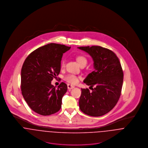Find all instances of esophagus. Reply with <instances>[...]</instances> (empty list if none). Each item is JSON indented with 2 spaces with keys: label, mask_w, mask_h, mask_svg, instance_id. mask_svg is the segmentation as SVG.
Here are the masks:
<instances>
[{
  "label": "esophagus",
  "mask_w": 148,
  "mask_h": 148,
  "mask_svg": "<svg viewBox=\"0 0 148 148\" xmlns=\"http://www.w3.org/2000/svg\"><path fill=\"white\" fill-rule=\"evenodd\" d=\"M67 87H68V89H72L74 88L75 86H73V85H72L68 84H67Z\"/></svg>",
  "instance_id": "34e87169"
}]
</instances>
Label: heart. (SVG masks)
Masks as SVG:
<instances>
[{"instance_id":"b5f03b06","label":"heart","mask_w":148,"mask_h":148,"mask_svg":"<svg viewBox=\"0 0 148 148\" xmlns=\"http://www.w3.org/2000/svg\"><path fill=\"white\" fill-rule=\"evenodd\" d=\"M76 60L80 65H82L83 64H86L87 63V59L86 58L83 56V55H79L76 57ZM62 68H64L65 66V60H63L61 63ZM79 77L77 76L73 75V74H68L64 76V80L72 84H76L79 82Z\"/></svg>"}]
</instances>
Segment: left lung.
Masks as SVG:
<instances>
[{"instance_id": "obj_1", "label": "left lung", "mask_w": 148, "mask_h": 148, "mask_svg": "<svg viewBox=\"0 0 148 148\" xmlns=\"http://www.w3.org/2000/svg\"><path fill=\"white\" fill-rule=\"evenodd\" d=\"M78 48L92 56L95 68L84 80L92 91L82 89L80 109L88 116H103L116 105L121 93L124 73L119 59L114 52L100 46Z\"/></svg>"}]
</instances>
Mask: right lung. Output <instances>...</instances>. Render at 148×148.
I'll return each instance as SVG.
<instances>
[{
  "mask_svg": "<svg viewBox=\"0 0 148 148\" xmlns=\"http://www.w3.org/2000/svg\"><path fill=\"white\" fill-rule=\"evenodd\" d=\"M71 47L50 43L38 48L25 59L21 71L22 95L30 108L42 116L58 112L67 90L63 82L56 88L51 81L61 68L63 54Z\"/></svg>",
  "mask_w": 148,
  "mask_h": 148,
  "instance_id": "obj_1",
  "label": "right lung"
}]
</instances>
